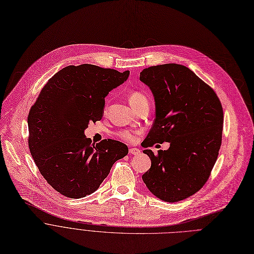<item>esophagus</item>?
I'll return each instance as SVG.
<instances>
[{
  "label": "esophagus",
  "mask_w": 254,
  "mask_h": 254,
  "mask_svg": "<svg viewBox=\"0 0 254 254\" xmlns=\"http://www.w3.org/2000/svg\"><path fill=\"white\" fill-rule=\"evenodd\" d=\"M129 153L132 155H138V154H140V151L137 148H130Z\"/></svg>",
  "instance_id": "34e87169"
}]
</instances>
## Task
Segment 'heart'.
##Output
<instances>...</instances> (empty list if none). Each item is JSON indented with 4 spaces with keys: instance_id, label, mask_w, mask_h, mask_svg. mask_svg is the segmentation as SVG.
<instances>
[{
    "instance_id": "b5f03b06",
    "label": "heart",
    "mask_w": 254,
    "mask_h": 254,
    "mask_svg": "<svg viewBox=\"0 0 254 254\" xmlns=\"http://www.w3.org/2000/svg\"><path fill=\"white\" fill-rule=\"evenodd\" d=\"M129 102L134 109H137L144 104H149L147 96L143 92L138 90H134L129 93ZM137 134H138V131H134L130 129H121L116 132L117 137H119L120 139L128 143L134 142L137 138Z\"/></svg>"
}]
</instances>
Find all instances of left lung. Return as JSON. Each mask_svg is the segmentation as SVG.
Returning <instances> with one entry per match:
<instances>
[{"label":"left lung","instance_id":"1","mask_svg":"<svg viewBox=\"0 0 254 254\" xmlns=\"http://www.w3.org/2000/svg\"><path fill=\"white\" fill-rule=\"evenodd\" d=\"M140 80L154 95L156 116L143 141L145 148L170 142L154 155L142 176L161 200L177 202L199 191L208 180L222 141L223 110L215 91L190 69L164 64L143 69Z\"/></svg>","mask_w":254,"mask_h":254}]
</instances>
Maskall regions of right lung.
Masks as SVG:
<instances>
[{
    "label": "right lung",
    "instance_id": "obj_1",
    "mask_svg": "<svg viewBox=\"0 0 254 254\" xmlns=\"http://www.w3.org/2000/svg\"><path fill=\"white\" fill-rule=\"evenodd\" d=\"M123 73L91 64L68 66L42 88L28 116V144L43 177L69 198L93 193L128 147L113 139L91 144L84 136L101 120L107 94L124 83Z\"/></svg>",
    "mask_w": 254,
    "mask_h": 254
}]
</instances>
